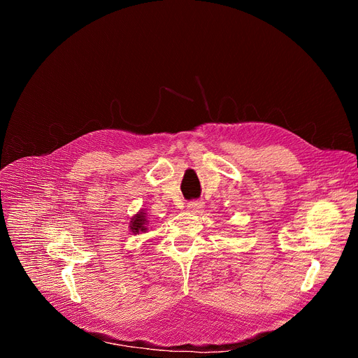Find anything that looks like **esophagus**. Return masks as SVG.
<instances>
[{"instance_id":"34e87169","label":"esophagus","mask_w":358,"mask_h":358,"mask_svg":"<svg viewBox=\"0 0 358 358\" xmlns=\"http://www.w3.org/2000/svg\"><path fill=\"white\" fill-rule=\"evenodd\" d=\"M187 208H189V209L193 210V212H199V210L203 208V201H200V200H192V201L187 203Z\"/></svg>"}]
</instances>
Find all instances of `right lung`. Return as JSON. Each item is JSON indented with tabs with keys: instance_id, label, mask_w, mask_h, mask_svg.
<instances>
[{
	"instance_id": "1",
	"label": "right lung",
	"mask_w": 358,
	"mask_h": 358,
	"mask_svg": "<svg viewBox=\"0 0 358 358\" xmlns=\"http://www.w3.org/2000/svg\"><path fill=\"white\" fill-rule=\"evenodd\" d=\"M145 212L143 210H141L138 215H135L134 217H131V220H130V231L134 232L135 235L136 234H139V232H145L146 229H148V219L145 217Z\"/></svg>"
}]
</instances>
